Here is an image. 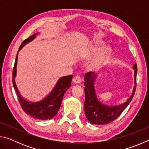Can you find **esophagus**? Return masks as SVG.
Wrapping results in <instances>:
<instances>
[{
    "instance_id": "1",
    "label": "esophagus",
    "mask_w": 149,
    "mask_h": 149,
    "mask_svg": "<svg viewBox=\"0 0 149 149\" xmlns=\"http://www.w3.org/2000/svg\"><path fill=\"white\" fill-rule=\"evenodd\" d=\"M81 81V78L79 75H76L73 79V82L75 83V84H79Z\"/></svg>"
}]
</instances>
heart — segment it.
Instances as JSON below:
<instances>
[{
  "instance_id": "obj_1",
  "label": "heart",
  "mask_w": 149,
  "mask_h": 149,
  "mask_svg": "<svg viewBox=\"0 0 149 149\" xmlns=\"http://www.w3.org/2000/svg\"><path fill=\"white\" fill-rule=\"evenodd\" d=\"M102 48V44L100 41H98L97 44L95 45V47L93 48L92 50V53L95 54L96 52L101 49ZM108 56H109V51L108 50H106V51L103 52L99 56H98L94 61L92 62L91 66L93 69L97 70L100 68V67H102L103 65L105 64V63L107 62Z\"/></svg>"
}]
</instances>
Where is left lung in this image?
I'll list each match as a JSON object with an SVG mask.
<instances>
[{
  "label": "left lung",
  "mask_w": 149,
  "mask_h": 149,
  "mask_svg": "<svg viewBox=\"0 0 149 149\" xmlns=\"http://www.w3.org/2000/svg\"><path fill=\"white\" fill-rule=\"evenodd\" d=\"M135 69V87L131 97L125 102L116 107H108L98 100L95 92L93 83L96 78L95 75L88 72L85 75V102L84 110L85 116L90 123L96 125H104L115 120L120 116L125 108L132 101L135 95L137 87V66L135 64L133 66Z\"/></svg>",
  "instance_id": "8db88e82"
}]
</instances>
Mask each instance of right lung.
Instances as JSON below:
<instances>
[{"label":"right lung","instance_id":"right-lung-1","mask_svg":"<svg viewBox=\"0 0 149 149\" xmlns=\"http://www.w3.org/2000/svg\"><path fill=\"white\" fill-rule=\"evenodd\" d=\"M36 34L32 35L28 38L25 39L22 42V45L18 49V52L20 49L23 47L27 42L31 41L33 39L35 38ZM17 54L16 55V58L15 60L13 72H12V83H13L14 88L16 90L18 101L21 106L22 109L26 113L34 118L39 119L41 120H50L52 118L55 116L60 109L61 106L63 96H64L65 91L71 87V82L73 75H68L61 77L58 80L57 84L52 90V91L45 98L41 101L37 102H31L27 101L21 97L19 93L17 90L16 83H15L14 78L16 75V65H17Z\"/></svg>","mask_w":149,"mask_h":149}]
</instances>
